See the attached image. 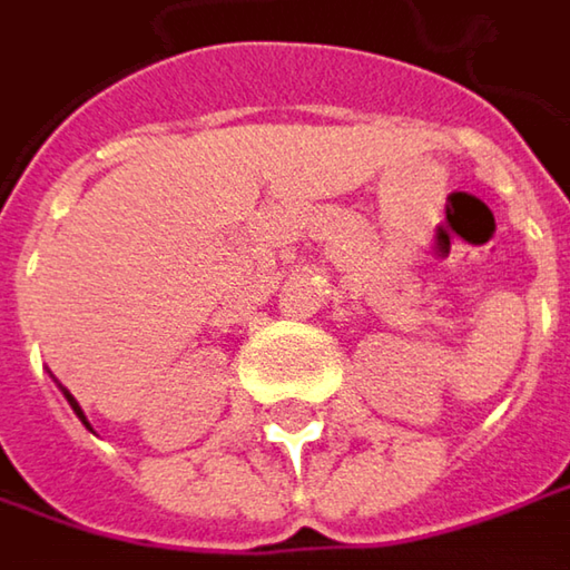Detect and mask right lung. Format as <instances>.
Wrapping results in <instances>:
<instances>
[{
    "mask_svg": "<svg viewBox=\"0 0 570 570\" xmlns=\"http://www.w3.org/2000/svg\"><path fill=\"white\" fill-rule=\"evenodd\" d=\"M63 395H67V402H70V405H73V412H77V415H80V422H83V425H87V419H83V412H80V405H77V402H73V395H70V392H63ZM90 428V425H87Z\"/></svg>",
    "mask_w": 570,
    "mask_h": 570,
    "instance_id": "right-lung-1",
    "label": "right lung"
}]
</instances>
